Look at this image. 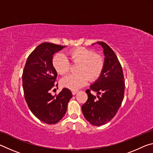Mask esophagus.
<instances>
[{"label":"esophagus","mask_w":153,"mask_h":153,"mask_svg":"<svg viewBox=\"0 0 153 153\" xmlns=\"http://www.w3.org/2000/svg\"><path fill=\"white\" fill-rule=\"evenodd\" d=\"M71 92H72V94L75 95L77 92V90H71Z\"/></svg>","instance_id":"34e87169"}]
</instances>
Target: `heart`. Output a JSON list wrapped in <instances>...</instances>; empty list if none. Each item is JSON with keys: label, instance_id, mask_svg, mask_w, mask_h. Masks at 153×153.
<instances>
[{"label": "heart", "instance_id": "obj_1", "mask_svg": "<svg viewBox=\"0 0 153 153\" xmlns=\"http://www.w3.org/2000/svg\"><path fill=\"white\" fill-rule=\"evenodd\" d=\"M71 62L77 65L78 74L69 75L61 80L62 86L71 90H76L86 84L88 80L92 82L102 74L105 67V59L100 54L84 47L72 48L67 53ZM53 65L60 75H66L70 71L71 63L65 56L58 53L53 58Z\"/></svg>", "mask_w": 153, "mask_h": 153}]
</instances>
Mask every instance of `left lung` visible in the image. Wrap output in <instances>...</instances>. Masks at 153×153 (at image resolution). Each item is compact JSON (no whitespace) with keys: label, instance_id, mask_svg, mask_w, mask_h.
<instances>
[{"label":"left lung","instance_id":"left-lung-1","mask_svg":"<svg viewBox=\"0 0 153 153\" xmlns=\"http://www.w3.org/2000/svg\"><path fill=\"white\" fill-rule=\"evenodd\" d=\"M97 43L104 49L105 67L98 79L86 90L88 100L82 110L87 121L99 126L110 121L117 113L123 99L125 82L122 67L114 51L104 42ZM91 91L97 93V97Z\"/></svg>","mask_w":153,"mask_h":153}]
</instances>
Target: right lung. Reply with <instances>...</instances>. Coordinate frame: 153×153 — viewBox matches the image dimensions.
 Returning <instances> with one entry per match:
<instances>
[{
  "label": "right lung",
  "instance_id": "obj_1",
  "mask_svg": "<svg viewBox=\"0 0 153 153\" xmlns=\"http://www.w3.org/2000/svg\"><path fill=\"white\" fill-rule=\"evenodd\" d=\"M64 47L50 42L40 44L30 53L23 71V88L28 107L38 120L48 124H55L63 117L72 97L66 88L57 95L50 92L58 86L53 55Z\"/></svg>",
  "mask_w": 153,
  "mask_h": 153
}]
</instances>
